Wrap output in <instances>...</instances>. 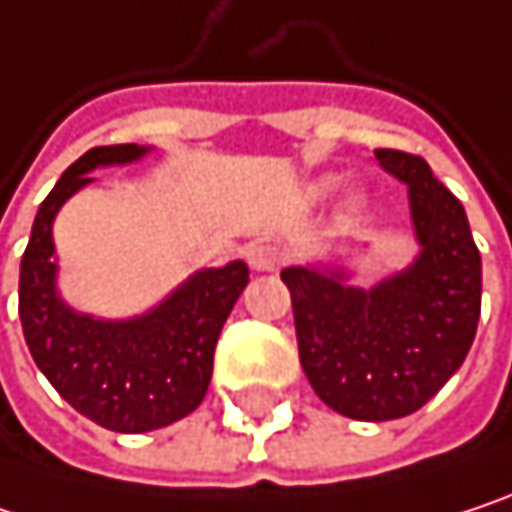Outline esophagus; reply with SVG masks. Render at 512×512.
Wrapping results in <instances>:
<instances>
[{
    "mask_svg": "<svg viewBox=\"0 0 512 512\" xmlns=\"http://www.w3.org/2000/svg\"><path fill=\"white\" fill-rule=\"evenodd\" d=\"M281 249H275V246H269V243H257L249 249V263H252V269L257 272H272V269H278L281 266Z\"/></svg>",
    "mask_w": 512,
    "mask_h": 512,
    "instance_id": "esophagus-1",
    "label": "esophagus"
}]
</instances>
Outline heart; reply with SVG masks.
Wrapping results in <instances>:
<instances>
[{
  "label": "heart",
  "instance_id": "b5f03b06",
  "mask_svg": "<svg viewBox=\"0 0 512 512\" xmlns=\"http://www.w3.org/2000/svg\"><path fill=\"white\" fill-rule=\"evenodd\" d=\"M335 189V180H323L320 186H317V195H329Z\"/></svg>",
  "mask_w": 512,
  "mask_h": 512
}]
</instances>
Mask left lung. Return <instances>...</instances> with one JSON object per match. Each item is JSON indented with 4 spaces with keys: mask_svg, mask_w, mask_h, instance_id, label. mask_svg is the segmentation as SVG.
<instances>
[{
    "mask_svg": "<svg viewBox=\"0 0 512 512\" xmlns=\"http://www.w3.org/2000/svg\"><path fill=\"white\" fill-rule=\"evenodd\" d=\"M379 165L409 189L418 257L373 284L344 266H287L302 370L317 397L356 421L418 412L460 370L480 320V252L462 204L415 154Z\"/></svg>",
    "mask_w": 512,
    "mask_h": 512,
    "instance_id": "left-lung-1",
    "label": "left lung"
}]
</instances>
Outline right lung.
<instances>
[{
  "label": "right lung",
  "mask_w": 512,
  "mask_h": 512,
  "mask_svg": "<svg viewBox=\"0 0 512 512\" xmlns=\"http://www.w3.org/2000/svg\"><path fill=\"white\" fill-rule=\"evenodd\" d=\"M148 151L109 145L79 156L44 198L20 260V323L35 364L79 415L115 433H151L201 406L219 332L249 284L243 260L198 269L130 320L82 314L61 299L52 243L58 210L94 180L88 171L127 165Z\"/></svg>",
  "instance_id": "right-lung-1"
}]
</instances>
